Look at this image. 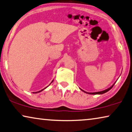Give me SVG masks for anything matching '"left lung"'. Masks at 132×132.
<instances>
[{
	"mask_svg": "<svg viewBox=\"0 0 132 132\" xmlns=\"http://www.w3.org/2000/svg\"><path fill=\"white\" fill-rule=\"evenodd\" d=\"M116 81L115 82V83L113 84V85H112L111 86H110V88H108V89H105V90H104V91H100V92H86V91H84V90H82V89H81L80 88V89L82 90V91L83 92H85V93H86V94H92V95H96V94H104V93H105V92H108L109 91H110V89H111L113 87V86H114V84H116Z\"/></svg>",
	"mask_w": 132,
	"mask_h": 132,
	"instance_id": "left-lung-1",
	"label": "left lung"
}]
</instances>
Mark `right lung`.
Returning <instances> with one entry per match:
<instances>
[{"label":"right lung","mask_w":132,"mask_h":132,"mask_svg":"<svg viewBox=\"0 0 132 132\" xmlns=\"http://www.w3.org/2000/svg\"><path fill=\"white\" fill-rule=\"evenodd\" d=\"M53 82V80H52V82H51V83H52V82ZM51 83H50V84H51ZM47 87H48V86H47V87H46V88H44V89H41V90H40V91H38V92H33V93H34V94L38 93V92H41V91H43V90H44V89H46V88H47Z\"/></svg>","instance_id":"1"}]
</instances>
